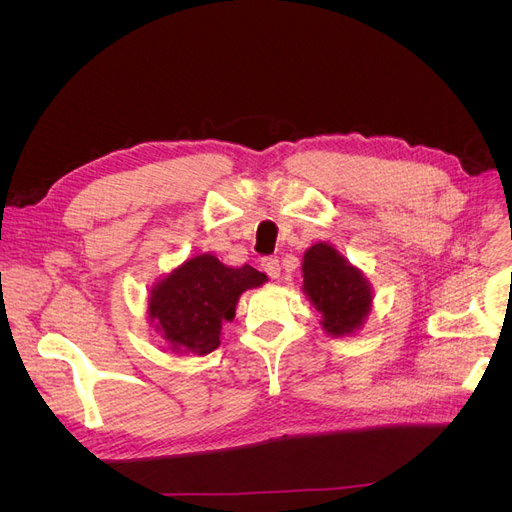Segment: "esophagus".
<instances>
[{
	"label": "esophagus",
	"instance_id": "1",
	"mask_svg": "<svg viewBox=\"0 0 512 512\" xmlns=\"http://www.w3.org/2000/svg\"><path fill=\"white\" fill-rule=\"evenodd\" d=\"M261 267H263V272L270 276L272 280H276L280 276V259L278 257H263Z\"/></svg>",
	"mask_w": 512,
	"mask_h": 512
}]
</instances>
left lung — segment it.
Wrapping results in <instances>:
<instances>
[{"mask_svg": "<svg viewBox=\"0 0 512 512\" xmlns=\"http://www.w3.org/2000/svg\"><path fill=\"white\" fill-rule=\"evenodd\" d=\"M303 290L330 336L353 334L371 309V286L332 245L317 242L303 257Z\"/></svg>", "mask_w": 512, "mask_h": 512, "instance_id": "1", "label": "left lung"}]
</instances>
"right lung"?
<instances>
[{"instance_id": "1", "label": "right lung", "mask_w": 512, "mask_h": 512, "mask_svg": "<svg viewBox=\"0 0 512 512\" xmlns=\"http://www.w3.org/2000/svg\"><path fill=\"white\" fill-rule=\"evenodd\" d=\"M267 280L251 265L228 267L209 253L184 261L159 280L149 297V319L176 353L207 355L220 346L224 321L238 297Z\"/></svg>"}]
</instances>
